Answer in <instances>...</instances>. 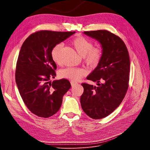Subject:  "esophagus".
<instances>
[{"label":"esophagus","mask_w":150,"mask_h":150,"mask_svg":"<svg viewBox=\"0 0 150 150\" xmlns=\"http://www.w3.org/2000/svg\"><path fill=\"white\" fill-rule=\"evenodd\" d=\"M70 84H71V85H72V86H76L77 84V83H75L74 81H70Z\"/></svg>","instance_id":"esophagus-1"}]
</instances>
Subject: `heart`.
<instances>
[{
    "mask_svg": "<svg viewBox=\"0 0 150 150\" xmlns=\"http://www.w3.org/2000/svg\"><path fill=\"white\" fill-rule=\"evenodd\" d=\"M72 45L77 53L83 57L86 65L91 68L97 67L103 57L101 48L93 47V42L82 36L75 38L72 41ZM61 49L62 45L59 44L54 46L51 51L52 59L57 64H59L61 61ZM87 74L88 71L83 68L67 67L60 70L58 75L61 78L76 81L80 80Z\"/></svg>",
    "mask_w": 150,
    "mask_h": 150,
    "instance_id": "1",
    "label": "heart"
}]
</instances>
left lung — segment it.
Masks as SVG:
<instances>
[{
	"mask_svg": "<svg viewBox=\"0 0 150 150\" xmlns=\"http://www.w3.org/2000/svg\"><path fill=\"white\" fill-rule=\"evenodd\" d=\"M98 41L103 57L87 79L98 86L82 83L84 92L80 102L83 111L93 119H101L111 114L123 101L129 87L130 59L125 42L105 30L84 31ZM101 82L102 83H100Z\"/></svg>",
	"mask_w": 150,
	"mask_h": 150,
	"instance_id": "obj_1",
	"label": "left lung"
}]
</instances>
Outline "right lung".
<instances>
[{"instance_id": "right-lung-1", "label": "right lung", "mask_w": 150, "mask_h": 150, "mask_svg": "<svg viewBox=\"0 0 150 150\" xmlns=\"http://www.w3.org/2000/svg\"><path fill=\"white\" fill-rule=\"evenodd\" d=\"M75 32L41 30L30 35L23 42L15 72L20 95L25 105L35 115L48 118L56 114L62 97L70 88L69 80L51 82L56 76V63L51 57L54 46Z\"/></svg>"}]
</instances>
